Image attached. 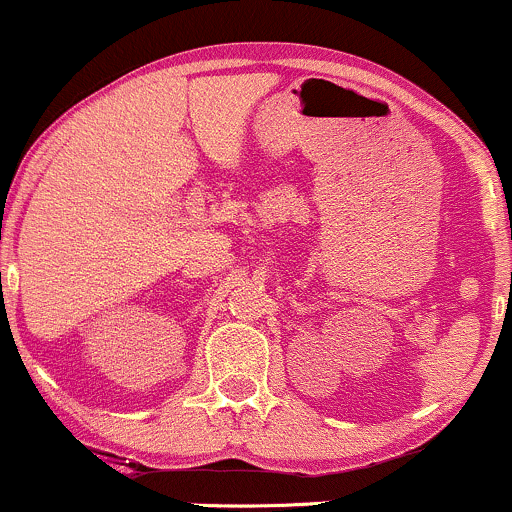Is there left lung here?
Returning <instances> with one entry per match:
<instances>
[{
  "instance_id": "obj_1",
  "label": "left lung",
  "mask_w": 512,
  "mask_h": 512,
  "mask_svg": "<svg viewBox=\"0 0 512 512\" xmlns=\"http://www.w3.org/2000/svg\"><path fill=\"white\" fill-rule=\"evenodd\" d=\"M510 240H512V223H510Z\"/></svg>"
}]
</instances>
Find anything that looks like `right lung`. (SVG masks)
Listing matches in <instances>:
<instances>
[{"mask_svg": "<svg viewBox=\"0 0 512 512\" xmlns=\"http://www.w3.org/2000/svg\"><path fill=\"white\" fill-rule=\"evenodd\" d=\"M0 284H2V272H0Z\"/></svg>", "mask_w": 512, "mask_h": 512, "instance_id": "1", "label": "right lung"}]
</instances>
